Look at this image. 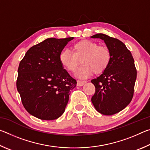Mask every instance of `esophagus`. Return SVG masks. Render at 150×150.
Wrapping results in <instances>:
<instances>
[{
	"label": "esophagus",
	"instance_id": "34e87169",
	"mask_svg": "<svg viewBox=\"0 0 150 150\" xmlns=\"http://www.w3.org/2000/svg\"><path fill=\"white\" fill-rule=\"evenodd\" d=\"M86 83H87V81H79V80H78L77 82V85L79 86V87H81V86L84 85Z\"/></svg>",
	"mask_w": 150,
	"mask_h": 150
}]
</instances>
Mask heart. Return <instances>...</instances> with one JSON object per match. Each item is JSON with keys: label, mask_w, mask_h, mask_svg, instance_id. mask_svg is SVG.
<instances>
[{"label": "heart", "mask_w": 150, "mask_h": 150, "mask_svg": "<svg viewBox=\"0 0 150 150\" xmlns=\"http://www.w3.org/2000/svg\"><path fill=\"white\" fill-rule=\"evenodd\" d=\"M73 52L65 50L59 54V62L65 69L74 71L81 59L83 65L77 69L76 76L85 79L92 74H100L108 67L111 59V54L108 47L98 45L97 43L84 40L73 45Z\"/></svg>", "instance_id": "obj_1"}]
</instances>
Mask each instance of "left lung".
<instances>
[{
  "instance_id": "obj_1",
  "label": "left lung",
  "mask_w": 150,
  "mask_h": 150,
  "mask_svg": "<svg viewBox=\"0 0 150 150\" xmlns=\"http://www.w3.org/2000/svg\"><path fill=\"white\" fill-rule=\"evenodd\" d=\"M91 38L103 40L111 54L106 69L91 80L95 87L91 101L99 113L115 115L125 108L132 99L137 76L134 58L125 44L118 39L103 34Z\"/></svg>"
}]
</instances>
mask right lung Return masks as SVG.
<instances>
[{"label":"right lung","instance_id":"1","mask_svg":"<svg viewBox=\"0 0 150 150\" xmlns=\"http://www.w3.org/2000/svg\"><path fill=\"white\" fill-rule=\"evenodd\" d=\"M74 38H47L27 51L21 60L17 90L24 108L41 120L57 119L64 112L77 81L59 62V54Z\"/></svg>","mask_w":150,"mask_h":150}]
</instances>
